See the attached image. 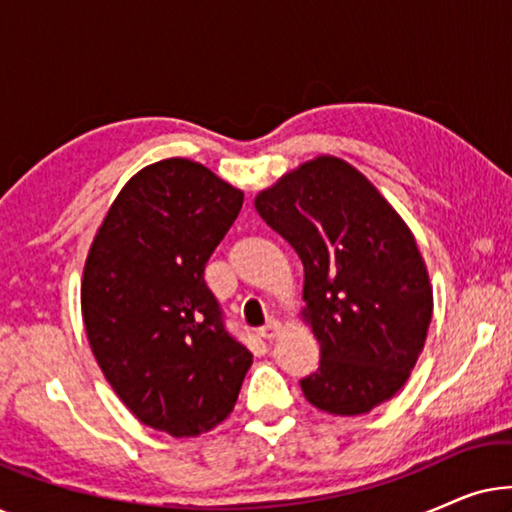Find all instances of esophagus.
<instances>
[{
    "mask_svg": "<svg viewBox=\"0 0 512 512\" xmlns=\"http://www.w3.org/2000/svg\"><path fill=\"white\" fill-rule=\"evenodd\" d=\"M279 331H282V324L272 319V321H268V324H265V326L258 328V335H261L263 340H272V338H277Z\"/></svg>",
    "mask_w": 512,
    "mask_h": 512,
    "instance_id": "esophagus-1",
    "label": "esophagus"
}]
</instances>
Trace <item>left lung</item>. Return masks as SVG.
<instances>
[{
  "mask_svg": "<svg viewBox=\"0 0 512 512\" xmlns=\"http://www.w3.org/2000/svg\"><path fill=\"white\" fill-rule=\"evenodd\" d=\"M303 261V321L321 347L300 389L331 415H366L408 382L433 312L408 223L347 160L317 156L254 200Z\"/></svg>",
  "mask_w": 512,
  "mask_h": 512,
  "instance_id": "8db88e82",
  "label": "left lung"
}]
</instances>
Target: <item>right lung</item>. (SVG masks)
I'll return each instance as SVG.
<instances>
[{
  "mask_svg": "<svg viewBox=\"0 0 512 512\" xmlns=\"http://www.w3.org/2000/svg\"><path fill=\"white\" fill-rule=\"evenodd\" d=\"M242 200L205 165L158 160L121 188L83 265L81 312L97 366L139 422L174 438L221 424L251 366L205 284Z\"/></svg>",
  "mask_w": 512,
  "mask_h": 512,
  "instance_id": "obj_1",
  "label": "right lung"
}]
</instances>
